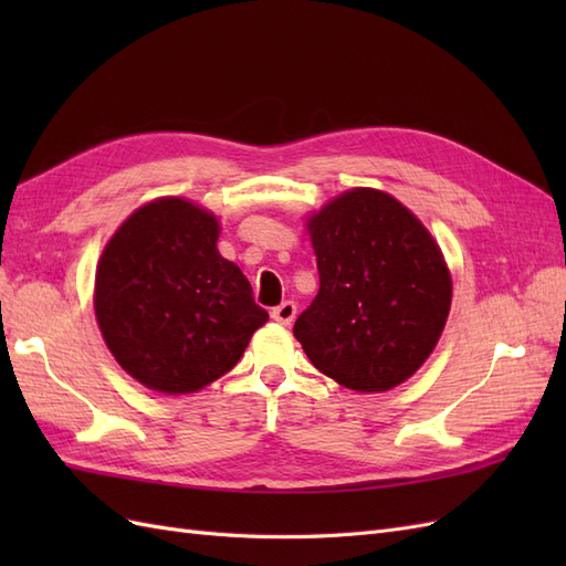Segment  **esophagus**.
<instances>
[{
	"label": "esophagus",
	"instance_id": "34e87169",
	"mask_svg": "<svg viewBox=\"0 0 566 566\" xmlns=\"http://www.w3.org/2000/svg\"><path fill=\"white\" fill-rule=\"evenodd\" d=\"M295 314H297V304L295 302H283L279 306H273L271 310V318L281 323V325H290L295 321Z\"/></svg>",
	"mask_w": 566,
	"mask_h": 566
}]
</instances>
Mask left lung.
Listing matches in <instances>:
<instances>
[{"instance_id": "1", "label": "left lung", "mask_w": 566, "mask_h": 566, "mask_svg": "<svg viewBox=\"0 0 566 566\" xmlns=\"http://www.w3.org/2000/svg\"><path fill=\"white\" fill-rule=\"evenodd\" d=\"M318 295L295 321L310 361L347 389L387 391L432 354L451 310L443 254L416 214L354 188L310 219Z\"/></svg>"}]
</instances>
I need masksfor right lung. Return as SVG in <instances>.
Returning <instances> with one entry per match:
<instances>
[{
  "label": "right lung",
  "mask_w": 566,
  "mask_h": 566,
  "mask_svg": "<svg viewBox=\"0 0 566 566\" xmlns=\"http://www.w3.org/2000/svg\"><path fill=\"white\" fill-rule=\"evenodd\" d=\"M217 238L210 212L160 198L136 210L101 254L98 328L115 361L148 389L191 394L214 382L269 321Z\"/></svg>",
  "instance_id": "obj_1"
}]
</instances>
